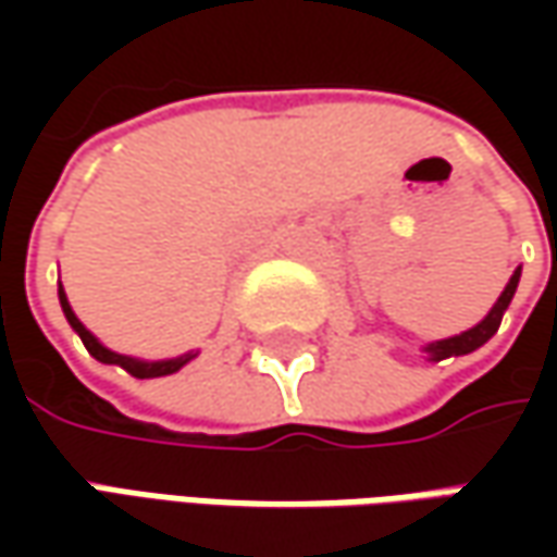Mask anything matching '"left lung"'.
Masks as SVG:
<instances>
[{
  "mask_svg": "<svg viewBox=\"0 0 557 557\" xmlns=\"http://www.w3.org/2000/svg\"><path fill=\"white\" fill-rule=\"evenodd\" d=\"M518 282H521V267L515 269V275L508 278V285L499 294V300L493 304V310L483 315V322H478L474 329H468V332L456 334V337H446V341H434V344H428L424 347V354L428 359H449V356H465V354H474L478 347H483L493 334L499 332V322H503L505 310H508V304H511V297H515V290H518Z\"/></svg>",
  "mask_w": 557,
  "mask_h": 557,
  "instance_id": "left-lung-1",
  "label": "left lung"
}]
</instances>
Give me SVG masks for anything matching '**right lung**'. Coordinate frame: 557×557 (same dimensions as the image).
Returning <instances> with one entry per match:
<instances>
[{"instance_id":"obj_1","label":"right lung","mask_w":557,"mask_h":557,"mask_svg":"<svg viewBox=\"0 0 557 557\" xmlns=\"http://www.w3.org/2000/svg\"><path fill=\"white\" fill-rule=\"evenodd\" d=\"M58 300H61V310L67 315V322H71V329L79 334V341H83V347L89 350V354L96 356L98 362H108V366H120V369H126V372L133 374V377H163V374H173L183 369L188 359H195V354H185L176 356V359H161V362H145V359H133V356H123L114 354V350H108L104 344H98V337L79 319H76V312L71 310V304H67V294L64 288H58Z\"/></svg>"}]
</instances>
